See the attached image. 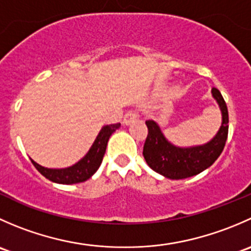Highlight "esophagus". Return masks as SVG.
Masks as SVG:
<instances>
[{
  "instance_id": "34e87169",
  "label": "esophagus",
  "mask_w": 251,
  "mask_h": 251,
  "mask_svg": "<svg viewBox=\"0 0 251 251\" xmlns=\"http://www.w3.org/2000/svg\"><path fill=\"white\" fill-rule=\"evenodd\" d=\"M137 118H138L137 111H135V110L127 111V113L125 114V116H124V124H125V125H128V124H131L133 120H136Z\"/></svg>"
}]
</instances>
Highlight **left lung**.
Here are the masks:
<instances>
[{"label":"left lung","instance_id":"8db88e82","mask_svg":"<svg viewBox=\"0 0 251 251\" xmlns=\"http://www.w3.org/2000/svg\"><path fill=\"white\" fill-rule=\"evenodd\" d=\"M222 113V125L217 135L204 146L179 148L164 137L153 120H147L148 135L143 146V156L149 168L166 178L182 179L201 174L211 166L222 153L228 136V110L221 92L211 90Z\"/></svg>","mask_w":251,"mask_h":251}]
</instances>
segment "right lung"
<instances>
[{"instance_id": "1", "label": "right lung", "mask_w": 251, "mask_h": 251, "mask_svg": "<svg viewBox=\"0 0 251 251\" xmlns=\"http://www.w3.org/2000/svg\"><path fill=\"white\" fill-rule=\"evenodd\" d=\"M120 127V124H113V125H107L100 130L98 133L97 138H96L95 143L90 148L88 153L81 159L78 163L75 165L70 166L67 169H47L44 166L39 165L31 160L35 168L37 169L40 174L44 175L46 178L50 181L55 182V183L62 184H73V183H80V182H85L86 179L90 178L98 168L100 166L104 156L105 149H107L108 141L111 133L115 132V130Z\"/></svg>"}]
</instances>
